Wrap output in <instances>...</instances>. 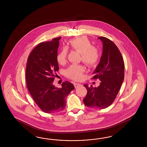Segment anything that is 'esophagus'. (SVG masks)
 <instances>
[{"instance_id": "esophagus-1", "label": "esophagus", "mask_w": 147, "mask_h": 147, "mask_svg": "<svg viewBox=\"0 0 147 147\" xmlns=\"http://www.w3.org/2000/svg\"><path fill=\"white\" fill-rule=\"evenodd\" d=\"M74 87H75V88H78L79 86H80V85H80V84H79V83H74Z\"/></svg>"}]
</instances>
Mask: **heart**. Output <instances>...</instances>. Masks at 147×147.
I'll return each mask as SVG.
<instances>
[{
  "mask_svg": "<svg viewBox=\"0 0 147 147\" xmlns=\"http://www.w3.org/2000/svg\"><path fill=\"white\" fill-rule=\"evenodd\" d=\"M71 48L81 54L82 61L89 67L94 66L99 60V52L93 47L92 42L86 36H80L71 42ZM67 49H63L57 54V60L60 64H63L66 61ZM85 67L81 65H71L65 71L68 78L75 80H80L83 78Z\"/></svg>",
  "mask_w": 147,
  "mask_h": 147,
  "instance_id": "1",
  "label": "heart"
}]
</instances>
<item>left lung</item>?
Listing matches in <instances>:
<instances>
[{"label": "left lung", "mask_w": 147, "mask_h": 147, "mask_svg": "<svg viewBox=\"0 0 147 147\" xmlns=\"http://www.w3.org/2000/svg\"><path fill=\"white\" fill-rule=\"evenodd\" d=\"M98 39L102 42V54L92 79H98L101 82L98 87L84 85L87 93L83 101L87 107L102 109L114 102L120 89L125 77V63L120 51L112 41L103 36Z\"/></svg>", "instance_id": "8db88e82"}]
</instances>
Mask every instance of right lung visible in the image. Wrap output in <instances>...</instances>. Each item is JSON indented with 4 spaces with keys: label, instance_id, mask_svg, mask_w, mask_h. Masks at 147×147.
<instances>
[{
    "label": "right lung",
    "instance_id": "right-lung-1",
    "mask_svg": "<svg viewBox=\"0 0 147 147\" xmlns=\"http://www.w3.org/2000/svg\"><path fill=\"white\" fill-rule=\"evenodd\" d=\"M60 39L58 37L40 43L27 59V88L38 107L46 113H55L64 109L67 96L75 88L68 81L63 82L61 88L53 84L59 70L57 56Z\"/></svg>",
    "mask_w": 147,
    "mask_h": 147
}]
</instances>
